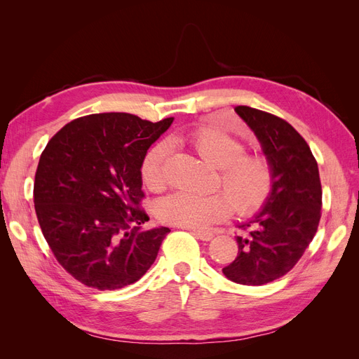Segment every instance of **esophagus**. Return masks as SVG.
Returning <instances> with one entry per match:
<instances>
[{
	"mask_svg": "<svg viewBox=\"0 0 359 359\" xmlns=\"http://www.w3.org/2000/svg\"><path fill=\"white\" fill-rule=\"evenodd\" d=\"M191 233L194 236H198L199 240H202V241H210V240H212V236H214V233L208 232V231H191Z\"/></svg>",
	"mask_w": 359,
	"mask_h": 359,
	"instance_id": "obj_1",
	"label": "esophagus"
}]
</instances>
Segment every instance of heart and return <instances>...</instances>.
<instances>
[{
	"instance_id": "1",
	"label": "heart",
	"mask_w": 359,
	"mask_h": 359,
	"mask_svg": "<svg viewBox=\"0 0 359 359\" xmlns=\"http://www.w3.org/2000/svg\"><path fill=\"white\" fill-rule=\"evenodd\" d=\"M190 145L201 158L219 168L217 187L224 191L208 194L180 190L163 198L157 215L168 224L202 229L227 219L232 210L241 215H253L269 201L276 186L271 160L262 153H245L244 140L222 128L199 126L187 135ZM170 154L168 142L151 147L140 163V177L153 191L168 186L166 161Z\"/></svg>"
}]
</instances>
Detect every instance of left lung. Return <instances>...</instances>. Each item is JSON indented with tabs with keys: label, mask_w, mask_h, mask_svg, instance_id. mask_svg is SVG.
<instances>
[{
	"label": "left lung",
	"mask_w": 359,
	"mask_h": 359,
	"mask_svg": "<svg viewBox=\"0 0 359 359\" xmlns=\"http://www.w3.org/2000/svg\"><path fill=\"white\" fill-rule=\"evenodd\" d=\"M235 111L273 163L276 186L264 210L240 226L250 232L236 236L238 256L223 274L235 283L260 286L287 274L316 235L322 186L309 144L287 121L248 106Z\"/></svg>",
	"instance_id": "8db88e82"
}]
</instances>
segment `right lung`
<instances>
[{
	"mask_svg": "<svg viewBox=\"0 0 359 359\" xmlns=\"http://www.w3.org/2000/svg\"><path fill=\"white\" fill-rule=\"evenodd\" d=\"M173 118L151 123L132 114L73 119L43 149L34 206L58 264L82 285L115 290L154 264L169 227L142 231L140 163Z\"/></svg>",
	"mask_w": 359,
	"mask_h": 359,
	"instance_id": "add662e5",
	"label": "right lung"
}]
</instances>
